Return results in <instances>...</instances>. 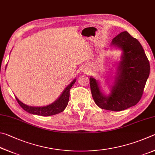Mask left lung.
Returning a JSON list of instances; mask_svg holds the SVG:
<instances>
[{
    "label": "left lung",
    "instance_id": "8db88e82",
    "mask_svg": "<svg viewBox=\"0 0 155 155\" xmlns=\"http://www.w3.org/2000/svg\"><path fill=\"white\" fill-rule=\"evenodd\" d=\"M110 46L123 53L116 64L114 82L109 86L110 93H103L99 81L93 76L90 85L93 98L100 108L118 112L139 102L150 74V64L142 45L127 31L114 38Z\"/></svg>",
    "mask_w": 155,
    "mask_h": 155
}]
</instances>
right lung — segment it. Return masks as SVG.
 <instances>
[{"label": "right lung", "mask_w": 155, "mask_h": 155, "mask_svg": "<svg viewBox=\"0 0 155 155\" xmlns=\"http://www.w3.org/2000/svg\"><path fill=\"white\" fill-rule=\"evenodd\" d=\"M6 69V67H5ZM76 81V79L73 80L71 82L69 85H68L64 90L62 91L61 95L57 99L56 101H54L53 103L49 104L45 106H41V107H35V106H30V105H27L24 104V103L20 101V100L18 99V97H15L16 99L20 104V106L23 108V109L26 111L27 112L32 114L35 115H39V116H49L57 114L62 112H63L65 108L67 106L68 103H69V91L71 88L72 86L74 84Z\"/></svg>", "instance_id": "1"}]
</instances>
